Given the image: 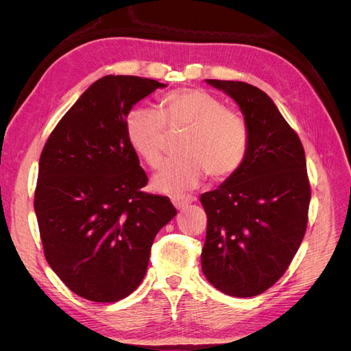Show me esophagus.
<instances>
[{"instance_id":"esophagus-1","label":"esophagus","mask_w":351,"mask_h":351,"mask_svg":"<svg viewBox=\"0 0 351 351\" xmlns=\"http://www.w3.org/2000/svg\"><path fill=\"white\" fill-rule=\"evenodd\" d=\"M195 200V197L193 196H190V195H177V196H171V202H173V205L176 206V208H184L186 205H189V204H192V202Z\"/></svg>"}]
</instances>
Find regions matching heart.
I'll return each mask as SVG.
<instances>
[{
  "instance_id": "heart-1",
  "label": "heart",
  "mask_w": 351,
  "mask_h": 351,
  "mask_svg": "<svg viewBox=\"0 0 351 351\" xmlns=\"http://www.w3.org/2000/svg\"><path fill=\"white\" fill-rule=\"evenodd\" d=\"M169 132L186 130L183 155L169 161L154 178L159 192L178 195L196 187L209 174L219 180L234 174L249 149V129L243 117L202 89L167 93L159 111L137 105L125 115L127 141L145 162L162 164Z\"/></svg>"
}]
</instances>
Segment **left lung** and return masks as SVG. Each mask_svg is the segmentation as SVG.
Wrapping results in <instances>:
<instances>
[{"instance_id": "8db88e82", "label": "left lung", "mask_w": 351, "mask_h": 351, "mask_svg": "<svg viewBox=\"0 0 351 351\" xmlns=\"http://www.w3.org/2000/svg\"><path fill=\"white\" fill-rule=\"evenodd\" d=\"M206 82L239 104L249 149L226 183L200 196L208 217L202 271L228 295H258L282 277L304 237L311 204L304 149L263 90L244 82Z\"/></svg>"}]
</instances>
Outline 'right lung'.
Here are the masks:
<instances>
[{
    "label": "right lung",
    "instance_id": "1",
    "mask_svg": "<svg viewBox=\"0 0 351 351\" xmlns=\"http://www.w3.org/2000/svg\"><path fill=\"white\" fill-rule=\"evenodd\" d=\"M167 84L137 76L92 83L49 134L34 206L45 259L90 302L112 303L142 282L158 231L177 210L143 192L145 169L127 141L125 115Z\"/></svg>",
    "mask_w": 351,
    "mask_h": 351
}]
</instances>
